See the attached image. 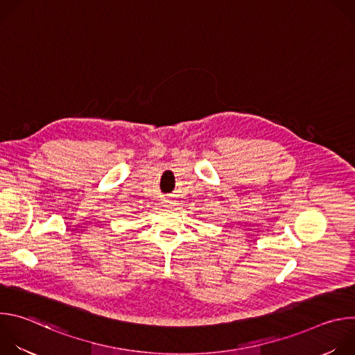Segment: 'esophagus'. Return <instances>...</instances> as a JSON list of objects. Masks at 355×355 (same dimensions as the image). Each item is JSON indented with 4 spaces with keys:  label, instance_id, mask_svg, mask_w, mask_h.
<instances>
[{
    "label": "esophagus",
    "instance_id": "obj_1",
    "mask_svg": "<svg viewBox=\"0 0 355 355\" xmlns=\"http://www.w3.org/2000/svg\"><path fill=\"white\" fill-rule=\"evenodd\" d=\"M163 207H166V208H173V207H174V202H173L171 199H164Z\"/></svg>",
    "mask_w": 355,
    "mask_h": 355
}]
</instances>
